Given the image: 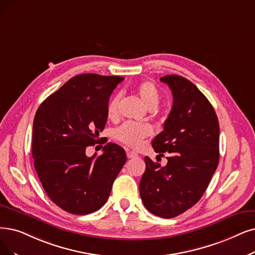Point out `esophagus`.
<instances>
[{
	"mask_svg": "<svg viewBox=\"0 0 255 255\" xmlns=\"http://www.w3.org/2000/svg\"><path fill=\"white\" fill-rule=\"evenodd\" d=\"M127 156H128V159H134V158H137V157H138V155L136 154L135 151H129V150L127 151Z\"/></svg>",
	"mask_w": 255,
	"mask_h": 255,
	"instance_id": "1",
	"label": "esophagus"
}]
</instances>
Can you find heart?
<instances>
[{
	"mask_svg": "<svg viewBox=\"0 0 255 255\" xmlns=\"http://www.w3.org/2000/svg\"><path fill=\"white\" fill-rule=\"evenodd\" d=\"M137 93L142 103L148 110H155L160 103V91L157 86L150 80L142 81L137 86ZM121 95L115 94L108 104V116L115 118L118 114V107ZM150 129L146 126H141L134 122H126L114 130V137L130 147H138L142 140L149 136Z\"/></svg>",
	"mask_w": 255,
	"mask_h": 255,
	"instance_id": "obj_1",
	"label": "heart"
}]
</instances>
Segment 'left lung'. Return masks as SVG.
Segmentation results:
<instances>
[{
	"label": "left lung",
	"instance_id": "8db88e82",
	"mask_svg": "<svg viewBox=\"0 0 255 255\" xmlns=\"http://www.w3.org/2000/svg\"><path fill=\"white\" fill-rule=\"evenodd\" d=\"M171 90V111L151 145L167 164L144 158L139 191L145 208L164 219L175 218L202 198L219 164L220 127L215 109L201 91L179 75L160 78Z\"/></svg>",
	"mask_w": 255,
	"mask_h": 255
}]
</instances>
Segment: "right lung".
<instances>
[{"label":"right lung","instance_id":"right-lung-1","mask_svg":"<svg viewBox=\"0 0 255 255\" xmlns=\"http://www.w3.org/2000/svg\"><path fill=\"white\" fill-rule=\"evenodd\" d=\"M122 80L121 76L76 75L36 111L34 167L48 197L69 213L84 216L103 207L127 162L125 149L112 142L97 158L86 155L87 146L103 140L97 137L107 124L109 99Z\"/></svg>","mask_w":255,"mask_h":255}]
</instances>
